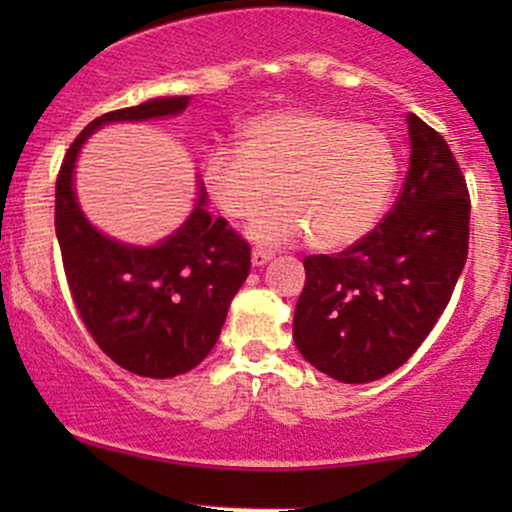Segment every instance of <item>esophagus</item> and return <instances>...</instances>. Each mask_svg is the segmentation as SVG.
<instances>
[{
  "label": "esophagus",
  "instance_id": "1",
  "mask_svg": "<svg viewBox=\"0 0 512 512\" xmlns=\"http://www.w3.org/2000/svg\"><path fill=\"white\" fill-rule=\"evenodd\" d=\"M272 257L274 255L269 250H262V248L252 250V264H255V267H262V264H267Z\"/></svg>",
  "mask_w": 512,
  "mask_h": 512
}]
</instances>
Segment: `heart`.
<instances>
[{
    "instance_id": "heart-1",
    "label": "heart",
    "mask_w": 512,
    "mask_h": 512,
    "mask_svg": "<svg viewBox=\"0 0 512 512\" xmlns=\"http://www.w3.org/2000/svg\"><path fill=\"white\" fill-rule=\"evenodd\" d=\"M243 151L216 146L204 187L216 207L252 223V236L279 245L301 236L317 250H342L378 223L397 180V151L375 125L313 110H276L240 129Z\"/></svg>"
}]
</instances>
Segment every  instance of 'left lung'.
<instances>
[{"mask_svg": "<svg viewBox=\"0 0 512 512\" xmlns=\"http://www.w3.org/2000/svg\"><path fill=\"white\" fill-rule=\"evenodd\" d=\"M409 170L385 219L337 255H308L293 342L342 383L407 363L450 303L469 252V190L448 142L414 113Z\"/></svg>", "mask_w": 512, "mask_h": 512, "instance_id": "8db88e82", "label": "left lung"}]
</instances>
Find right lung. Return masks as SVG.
<instances>
[{
    "mask_svg": "<svg viewBox=\"0 0 512 512\" xmlns=\"http://www.w3.org/2000/svg\"><path fill=\"white\" fill-rule=\"evenodd\" d=\"M187 101L154 98L96 117L67 149L55 185V231L76 313L105 356L142 378H175L207 358L250 274V245L226 219L204 209V197L166 243H115L81 214L72 170L93 129L175 115Z\"/></svg>",
    "mask_w": 512,
    "mask_h": 512,
    "instance_id": "right-lung-1",
    "label": "right lung"
}]
</instances>
